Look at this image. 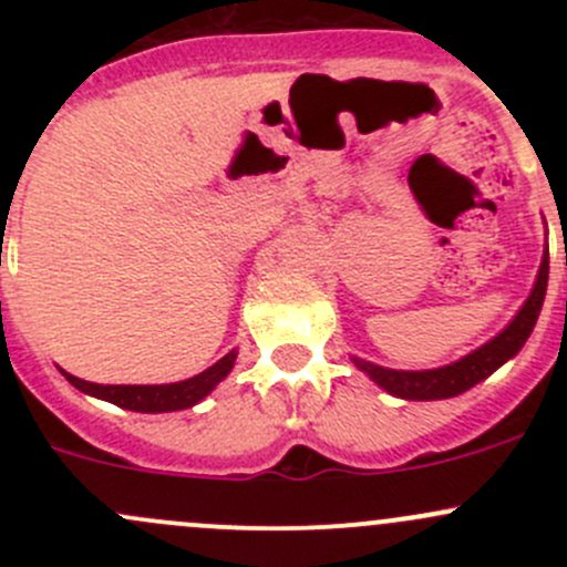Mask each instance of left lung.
<instances>
[{
    "instance_id": "8db88e82",
    "label": "left lung",
    "mask_w": 567,
    "mask_h": 567,
    "mask_svg": "<svg viewBox=\"0 0 567 567\" xmlns=\"http://www.w3.org/2000/svg\"><path fill=\"white\" fill-rule=\"evenodd\" d=\"M546 285H548V255L543 257L540 271H537V282L532 288L527 305L518 310V316L513 318V323L507 326L502 334H496L494 340L485 342L483 348L472 351L468 357H463L461 362L447 364V368L439 370H390L379 368L373 362H362V359H353L359 370L370 375L379 386H384L390 394L405 400H442V398H455V394L472 390L474 384H480L483 379H488L499 364H505L507 359L516 357L522 351V346L527 342V337L535 329V320L540 316L543 299H546Z\"/></svg>"
}]
</instances>
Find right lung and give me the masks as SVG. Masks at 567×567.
Here are the masks:
<instances>
[{"mask_svg":"<svg viewBox=\"0 0 567 567\" xmlns=\"http://www.w3.org/2000/svg\"><path fill=\"white\" fill-rule=\"evenodd\" d=\"M236 364V351H230L227 357H221L214 368H208L205 373L194 375L188 381H177V384H158V386H114V384H90V381L76 379V375L65 373V379L71 381L76 390L93 394V398L109 400V403L120 405V409L128 411H142V414H158V411H177L188 409V405L199 403Z\"/></svg>","mask_w":567,"mask_h":567,"instance_id":"obj_1","label":"right lung"}]
</instances>
